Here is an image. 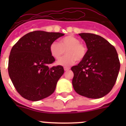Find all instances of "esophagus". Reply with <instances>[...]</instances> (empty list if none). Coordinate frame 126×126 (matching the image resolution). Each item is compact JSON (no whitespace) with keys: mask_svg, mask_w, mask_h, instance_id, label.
Returning <instances> with one entry per match:
<instances>
[{"mask_svg":"<svg viewBox=\"0 0 126 126\" xmlns=\"http://www.w3.org/2000/svg\"><path fill=\"white\" fill-rule=\"evenodd\" d=\"M64 71H69V70L70 69V67H64Z\"/></svg>","mask_w":126,"mask_h":126,"instance_id":"esophagus-1","label":"esophagus"}]
</instances>
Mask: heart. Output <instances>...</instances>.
I'll return each mask as SVG.
<instances>
[{
    "label": "heart",
    "instance_id": "b5f03b06",
    "mask_svg": "<svg viewBox=\"0 0 126 126\" xmlns=\"http://www.w3.org/2000/svg\"><path fill=\"white\" fill-rule=\"evenodd\" d=\"M78 38L69 35L62 38L59 43L54 42L50 46L51 55L56 60H59L66 50L67 55L57 62L61 65L67 66L74 64L76 61L83 60L87 53V48L83 43H80Z\"/></svg>",
    "mask_w": 126,
    "mask_h": 126
}]
</instances>
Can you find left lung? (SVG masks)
Wrapping results in <instances>:
<instances>
[{
    "mask_svg": "<svg viewBox=\"0 0 126 126\" xmlns=\"http://www.w3.org/2000/svg\"><path fill=\"white\" fill-rule=\"evenodd\" d=\"M88 48L85 57L71 67L73 86L77 93L90 98H100L110 92L116 82L120 61L115 47L102 36L80 33Z\"/></svg>",
    "mask_w": 126,
    "mask_h": 126,
    "instance_id": "left-lung-1",
    "label": "left lung"
}]
</instances>
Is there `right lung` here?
<instances>
[{"mask_svg": "<svg viewBox=\"0 0 126 126\" xmlns=\"http://www.w3.org/2000/svg\"><path fill=\"white\" fill-rule=\"evenodd\" d=\"M64 34L34 31L25 34L13 47L9 57V75L23 98L38 101L54 92L64 70L61 65L48 67L55 61L50 46Z\"/></svg>", "mask_w": 126, "mask_h": 126, "instance_id": "1", "label": "right lung"}]
</instances>
